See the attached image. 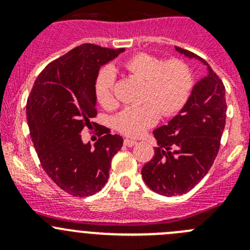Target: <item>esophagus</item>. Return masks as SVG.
<instances>
[{"instance_id": "esophagus-1", "label": "esophagus", "mask_w": 250, "mask_h": 250, "mask_svg": "<svg viewBox=\"0 0 250 250\" xmlns=\"http://www.w3.org/2000/svg\"><path fill=\"white\" fill-rule=\"evenodd\" d=\"M137 141L132 140V139H125V145L128 146V147H133L134 145H137Z\"/></svg>"}]
</instances>
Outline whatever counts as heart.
<instances>
[{
  "instance_id": "heart-1",
  "label": "heart",
  "mask_w": 250,
  "mask_h": 250,
  "mask_svg": "<svg viewBox=\"0 0 250 250\" xmlns=\"http://www.w3.org/2000/svg\"><path fill=\"white\" fill-rule=\"evenodd\" d=\"M132 76L144 81L138 106L125 107L113 120L115 128L128 137H139L156 125L160 115L170 117L184 107L190 97L192 77L188 65L181 60L162 62L155 55L139 53L123 62ZM115 74L111 67L100 70L95 82V97L105 109H112L117 102L113 95Z\"/></svg>"
}]
</instances>
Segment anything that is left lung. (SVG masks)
<instances>
[{"instance_id":"left-lung-1","label":"left lung","mask_w":250,"mask_h":250,"mask_svg":"<svg viewBox=\"0 0 250 250\" xmlns=\"http://www.w3.org/2000/svg\"><path fill=\"white\" fill-rule=\"evenodd\" d=\"M188 59L207 67V75L193 84L184 107L168 125L153 130L158 147L141 169L146 185L158 195H184L210 169L225 128V87L208 62L188 50L175 47Z\"/></svg>"}]
</instances>
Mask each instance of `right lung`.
Wrapping results in <instances>:
<instances>
[{"label":"right lung","instance_id":"obj_1","mask_svg":"<svg viewBox=\"0 0 250 250\" xmlns=\"http://www.w3.org/2000/svg\"><path fill=\"white\" fill-rule=\"evenodd\" d=\"M123 52L125 48L81 44L44 67L27 99V125L40 162L49 178L75 197H88L104 188L111 160L123 145L122 137L110 132L94 145L83 143L81 135L97 115L100 67Z\"/></svg>","mask_w":250,"mask_h":250}]
</instances>
